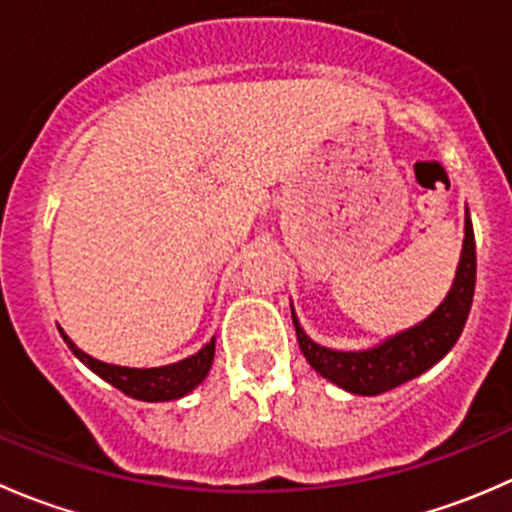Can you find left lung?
Instances as JSON below:
<instances>
[{"label":"left lung","instance_id":"8db88e82","mask_svg":"<svg viewBox=\"0 0 512 512\" xmlns=\"http://www.w3.org/2000/svg\"><path fill=\"white\" fill-rule=\"evenodd\" d=\"M473 292H476V240H473L471 215L466 208V237H463L456 280H453L446 299L421 324L394 334V337L371 349L337 352V349L314 344L299 327L294 312L292 322L299 349L317 374H322L324 379L342 386V389L352 391V394L376 396L416 379L451 352V347L458 342L463 327H466Z\"/></svg>","mask_w":512,"mask_h":512}]
</instances>
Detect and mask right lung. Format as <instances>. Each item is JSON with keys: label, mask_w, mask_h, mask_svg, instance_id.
<instances>
[{"label": "right lung", "mask_w": 512, "mask_h": 512, "mask_svg": "<svg viewBox=\"0 0 512 512\" xmlns=\"http://www.w3.org/2000/svg\"><path fill=\"white\" fill-rule=\"evenodd\" d=\"M64 342L69 344V349L79 361H84L94 374L101 376L103 381H108L111 386H116L118 391H123L126 396L138 401H173L180 396L190 394L200 381L208 376L210 366H213L215 356V339H210L198 354L188 356L183 361H175L168 366H156V369H131V366H116L106 364V361H98L94 356L81 352L74 342L64 334V329H59Z\"/></svg>", "instance_id": "add662e5"}]
</instances>
